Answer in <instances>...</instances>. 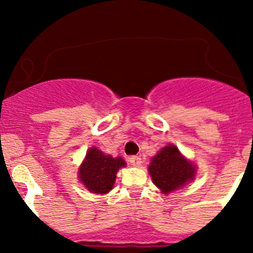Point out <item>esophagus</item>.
I'll return each mask as SVG.
<instances>
[{
	"label": "esophagus",
	"mask_w": 253,
	"mask_h": 253,
	"mask_svg": "<svg viewBox=\"0 0 253 253\" xmlns=\"http://www.w3.org/2000/svg\"><path fill=\"white\" fill-rule=\"evenodd\" d=\"M129 164L132 165V167H136V168H138V167H141L142 165V159L139 157H131L129 158Z\"/></svg>",
	"instance_id": "34e87169"
}]
</instances>
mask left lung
<instances>
[{
	"instance_id": "8db88e82",
	"label": "left lung",
	"mask_w": 253,
	"mask_h": 253,
	"mask_svg": "<svg viewBox=\"0 0 253 253\" xmlns=\"http://www.w3.org/2000/svg\"><path fill=\"white\" fill-rule=\"evenodd\" d=\"M148 172L160 192L169 195L195 180L197 165L181 154L176 145L168 144L152 158Z\"/></svg>"
}]
</instances>
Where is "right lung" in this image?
I'll use <instances>...</instances> for the list:
<instances>
[{"label":"right lung","instance_id":"right-lung-1","mask_svg":"<svg viewBox=\"0 0 253 253\" xmlns=\"http://www.w3.org/2000/svg\"><path fill=\"white\" fill-rule=\"evenodd\" d=\"M125 167L126 162L121 157L114 158L96 147H91L79 165L78 180L89 192L106 195L114 188L117 171Z\"/></svg>","mask_w":253,"mask_h":253}]
</instances>
